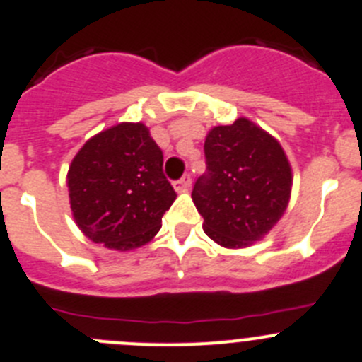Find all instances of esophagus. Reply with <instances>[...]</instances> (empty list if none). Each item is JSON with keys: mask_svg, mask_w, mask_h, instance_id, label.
Instances as JSON below:
<instances>
[{"mask_svg": "<svg viewBox=\"0 0 362 362\" xmlns=\"http://www.w3.org/2000/svg\"><path fill=\"white\" fill-rule=\"evenodd\" d=\"M173 187H175V191L177 192H182V191H187L189 187H191V175L189 173H185L184 177L180 178V180H177L173 184Z\"/></svg>", "mask_w": 362, "mask_h": 362, "instance_id": "1", "label": "esophagus"}]
</instances>
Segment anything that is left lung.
Instances as JSON below:
<instances>
[{
    "instance_id": "8db88e82",
    "label": "left lung",
    "mask_w": 362,
    "mask_h": 362,
    "mask_svg": "<svg viewBox=\"0 0 362 362\" xmlns=\"http://www.w3.org/2000/svg\"><path fill=\"white\" fill-rule=\"evenodd\" d=\"M205 157L206 173L192 189L203 231L226 249L262 240L292 196V166L281 143L240 117L231 125L210 129Z\"/></svg>"
}]
</instances>
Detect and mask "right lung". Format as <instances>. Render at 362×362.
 <instances>
[{"instance_id": "obj_1", "label": "right lung", "mask_w": 362, "mask_h": 362, "mask_svg": "<svg viewBox=\"0 0 362 362\" xmlns=\"http://www.w3.org/2000/svg\"><path fill=\"white\" fill-rule=\"evenodd\" d=\"M66 187L77 228L113 251L148 244L177 198L163 173V152L141 122L88 139L70 163Z\"/></svg>"}]
</instances>
